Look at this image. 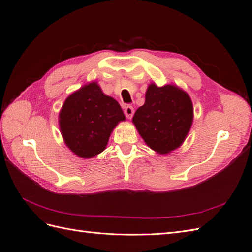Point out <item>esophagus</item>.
Masks as SVG:
<instances>
[{
    "mask_svg": "<svg viewBox=\"0 0 252 252\" xmlns=\"http://www.w3.org/2000/svg\"><path fill=\"white\" fill-rule=\"evenodd\" d=\"M124 113H125V116H126L127 119H131L133 117V113H134V109H133L132 106L127 105L125 109H124Z\"/></svg>",
    "mask_w": 252,
    "mask_h": 252,
    "instance_id": "obj_1",
    "label": "esophagus"
}]
</instances>
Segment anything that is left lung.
Instances as JSON below:
<instances>
[{
  "mask_svg": "<svg viewBox=\"0 0 252 252\" xmlns=\"http://www.w3.org/2000/svg\"><path fill=\"white\" fill-rule=\"evenodd\" d=\"M193 121L191 98L175 85L158 87L151 83L145 104L135 111L132 122L148 146L166 155L185 141Z\"/></svg>",
  "mask_w": 252,
  "mask_h": 252,
  "instance_id": "obj_1",
  "label": "left lung"
}]
</instances>
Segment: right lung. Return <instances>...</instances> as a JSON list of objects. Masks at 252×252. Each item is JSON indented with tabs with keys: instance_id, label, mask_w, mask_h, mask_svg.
<instances>
[{
	"instance_id": "add662e5",
	"label": "right lung",
	"mask_w": 252,
	"mask_h": 252,
	"mask_svg": "<svg viewBox=\"0 0 252 252\" xmlns=\"http://www.w3.org/2000/svg\"><path fill=\"white\" fill-rule=\"evenodd\" d=\"M125 121L120 104L91 82L68 96L60 111L59 124L65 144L74 155L93 158L107 146L109 136Z\"/></svg>"
}]
</instances>
